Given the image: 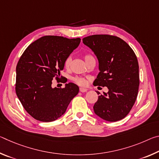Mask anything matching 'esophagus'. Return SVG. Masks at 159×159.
Segmentation results:
<instances>
[{"label":"esophagus","mask_w":159,"mask_h":159,"mask_svg":"<svg viewBox=\"0 0 159 159\" xmlns=\"http://www.w3.org/2000/svg\"><path fill=\"white\" fill-rule=\"evenodd\" d=\"M88 90V89H86V88H80V92L81 93H85L86 92V91Z\"/></svg>","instance_id":"1"}]
</instances>
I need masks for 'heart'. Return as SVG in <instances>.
I'll use <instances>...</instances> for the list:
<instances>
[{
  "instance_id": "1",
  "label": "heart",
  "mask_w": 159,
  "mask_h": 159,
  "mask_svg": "<svg viewBox=\"0 0 159 159\" xmlns=\"http://www.w3.org/2000/svg\"><path fill=\"white\" fill-rule=\"evenodd\" d=\"M90 57H91V56L89 55H85L84 59H85V61ZM71 62V57H66V60H64V66H65V68H66V69L69 68ZM73 80H74V81L75 83H76L77 84H79L80 85H86V83H87L86 80L85 79H83V78H81V77H75V78H74Z\"/></svg>"
}]
</instances>
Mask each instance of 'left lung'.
Masks as SVG:
<instances>
[{"label": "left lung", "mask_w": 159, "mask_h": 159, "mask_svg": "<svg viewBox=\"0 0 159 159\" xmlns=\"http://www.w3.org/2000/svg\"><path fill=\"white\" fill-rule=\"evenodd\" d=\"M83 43L98 60L99 73L93 85L109 89L107 93L99 95L94 112L107 121L123 119L130 112L138 93L139 65L135 54L123 40L109 35L87 36Z\"/></svg>", "instance_id": "left-lung-1"}]
</instances>
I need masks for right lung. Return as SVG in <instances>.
<instances>
[{"label": "right lung", "instance_id": "1", "mask_svg": "<svg viewBox=\"0 0 159 159\" xmlns=\"http://www.w3.org/2000/svg\"><path fill=\"white\" fill-rule=\"evenodd\" d=\"M80 38L45 36L29 45L16 67L15 90L25 109L35 119L51 122L61 117L79 91L73 83L64 88H52L64 62L79 46Z\"/></svg>", "mask_w": 159, "mask_h": 159}]
</instances>
